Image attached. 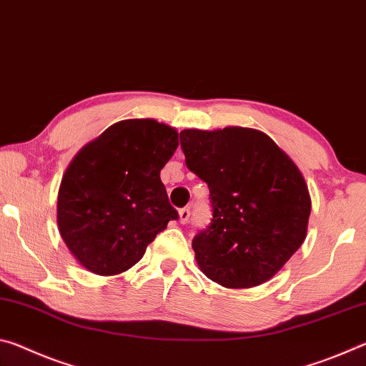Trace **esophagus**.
Here are the masks:
<instances>
[{
  "label": "esophagus",
  "instance_id": "obj_1",
  "mask_svg": "<svg viewBox=\"0 0 366 366\" xmlns=\"http://www.w3.org/2000/svg\"><path fill=\"white\" fill-rule=\"evenodd\" d=\"M189 218H190V209L189 208L179 209V222H181V224H187Z\"/></svg>",
  "mask_w": 366,
  "mask_h": 366
}]
</instances>
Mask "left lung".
<instances>
[{"label":"left lung","mask_w":366,"mask_h":366,"mask_svg":"<svg viewBox=\"0 0 366 366\" xmlns=\"http://www.w3.org/2000/svg\"><path fill=\"white\" fill-rule=\"evenodd\" d=\"M181 147L213 207L212 224L192 240L198 268L227 289L269 281L307 237L312 198L300 169L250 127L185 129Z\"/></svg>","instance_id":"left-lung-1"}]
</instances>
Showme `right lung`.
<instances>
[{"mask_svg":"<svg viewBox=\"0 0 366 366\" xmlns=\"http://www.w3.org/2000/svg\"><path fill=\"white\" fill-rule=\"evenodd\" d=\"M177 145L179 134L168 124L124 119L72 158L59 185L56 219L66 247L85 269L121 274L177 219L159 179Z\"/></svg>","mask_w":366,"mask_h":366,"instance_id":"right-lung-1","label":"right lung"}]
</instances>
